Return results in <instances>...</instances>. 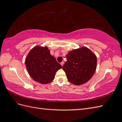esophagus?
Wrapping results in <instances>:
<instances>
[{
  "mask_svg": "<svg viewBox=\"0 0 122 122\" xmlns=\"http://www.w3.org/2000/svg\"><path fill=\"white\" fill-rule=\"evenodd\" d=\"M64 64V61H62L61 62V65L62 67V66H63Z\"/></svg>",
  "mask_w": 122,
  "mask_h": 122,
  "instance_id": "esophagus-1",
  "label": "esophagus"
}]
</instances>
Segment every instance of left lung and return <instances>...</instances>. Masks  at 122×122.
<instances>
[{"label":"left lung","mask_w":122,"mask_h":122,"mask_svg":"<svg viewBox=\"0 0 122 122\" xmlns=\"http://www.w3.org/2000/svg\"><path fill=\"white\" fill-rule=\"evenodd\" d=\"M67 61L62 67L67 78L72 84L79 86L90 80L97 68V59L95 53L85 46L70 51Z\"/></svg>","instance_id":"8db88e82"}]
</instances>
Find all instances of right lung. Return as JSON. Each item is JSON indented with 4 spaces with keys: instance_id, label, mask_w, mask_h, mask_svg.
Instances as JSON below:
<instances>
[{
    "instance_id": "add662e5",
    "label": "right lung",
    "mask_w": 122,
    "mask_h": 122,
    "mask_svg": "<svg viewBox=\"0 0 122 122\" xmlns=\"http://www.w3.org/2000/svg\"><path fill=\"white\" fill-rule=\"evenodd\" d=\"M25 64L31 78L44 84L52 82L55 73L62 68L47 46H36L32 48L25 58Z\"/></svg>"
}]
</instances>
